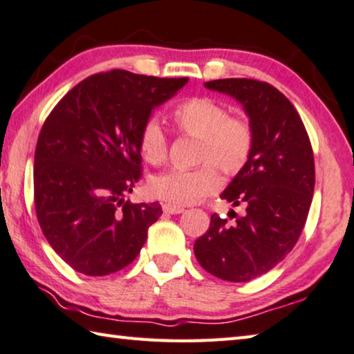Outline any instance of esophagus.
I'll return each mask as SVG.
<instances>
[{
  "mask_svg": "<svg viewBox=\"0 0 354 354\" xmlns=\"http://www.w3.org/2000/svg\"><path fill=\"white\" fill-rule=\"evenodd\" d=\"M162 210L166 212V214H172V215H177V214H182L185 210L180 205H174V204H162Z\"/></svg>",
  "mask_w": 354,
  "mask_h": 354,
  "instance_id": "1",
  "label": "esophagus"
}]
</instances>
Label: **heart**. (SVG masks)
Segmentation results:
<instances>
[{"label":"heart","mask_w":354,"mask_h":354,"mask_svg":"<svg viewBox=\"0 0 354 354\" xmlns=\"http://www.w3.org/2000/svg\"><path fill=\"white\" fill-rule=\"evenodd\" d=\"M178 133L199 140L194 169H169L150 180L156 198L174 205L199 203L220 188L216 167L225 174L241 172L252 158L254 128L243 115H230V109L210 96H194L172 113ZM167 136L156 120L144 123L139 150L144 158L158 165L167 156Z\"/></svg>","instance_id":"1"}]
</instances>
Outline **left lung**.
<instances>
[{"label": "left lung", "instance_id": "8db88e82", "mask_svg": "<svg viewBox=\"0 0 354 354\" xmlns=\"http://www.w3.org/2000/svg\"><path fill=\"white\" fill-rule=\"evenodd\" d=\"M241 102L254 128V149L221 199L242 205L239 216L214 214L194 242L198 263L226 281H250L274 269L295 248L306 226L315 188L307 129L290 100L268 82L218 79L205 84Z\"/></svg>", "mask_w": 354, "mask_h": 354}]
</instances>
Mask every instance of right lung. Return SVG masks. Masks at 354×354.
<instances>
[{"label":"right lung","mask_w":354,"mask_h":354,"mask_svg":"<svg viewBox=\"0 0 354 354\" xmlns=\"http://www.w3.org/2000/svg\"><path fill=\"white\" fill-rule=\"evenodd\" d=\"M187 82L112 69L84 79L48 113L35 151V207L74 270L109 275L139 254L162 214L160 203L124 201L142 177L139 134Z\"/></svg>","instance_id":"right-lung-1"}]
</instances>
